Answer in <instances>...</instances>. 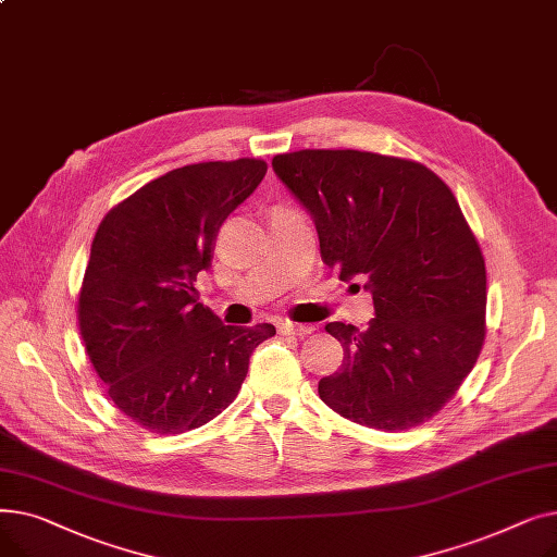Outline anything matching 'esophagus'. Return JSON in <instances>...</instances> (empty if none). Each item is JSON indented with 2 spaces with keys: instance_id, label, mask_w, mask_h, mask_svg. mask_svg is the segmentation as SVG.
I'll return each mask as SVG.
<instances>
[{
  "instance_id": "34e87169",
  "label": "esophagus",
  "mask_w": 557,
  "mask_h": 557,
  "mask_svg": "<svg viewBox=\"0 0 557 557\" xmlns=\"http://www.w3.org/2000/svg\"><path fill=\"white\" fill-rule=\"evenodd\" d=\"M277 330H280V334H284V336H307V334L313 332V325L294 323V320H280Z\"/></svg>"
}]
</instances>
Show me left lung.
<instances>
[{
  "label": "left lung",
  "mask_w": 557,
  "mask_h": 557,
  "mask_svg": "<svg viewBox=\"0 0 557 557\" xmlns=\"http://www.w3.org/2000/svg\"><path fill=\"white\" fill-rule=\"evenodd\" d=\"M273 169L311 212L323 261L366 280L374 302L366 332L325 325L343 363L320 379V399L379 431L431 420L485 341V259L454 191L416 160L370 151L305 149Z\"/></svg>",
  "instance_id": "1"
}]
</instances>
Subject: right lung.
<instances>
[{
    "instance_id": "obj_1",
    "label": "right lung",
    "mask_w": 557,
    "mask_h": 557,
    "mask_svg": "<svg viewBox=\"0 0 557 557\" xmlns=\"http://www.w3.org/2000/svg\"><path fill=\"white\" fill-rule=\"evenodd\" d=\"M267 169L257 158L173 169L97 227L78 327L112 404L146 431L175 435L214 420L239 395L252 349L275 336L269 323L221 325L194 286L221 223Z\"/></svg>"
}]
</instances>
